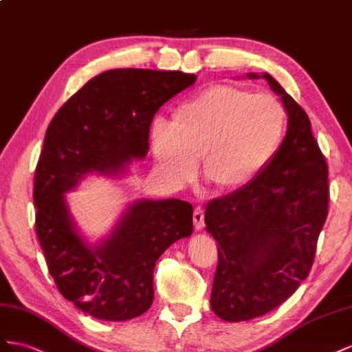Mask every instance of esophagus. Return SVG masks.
I'll return each mask as SVG.
<instances>
[{
    "label": "esophagus",
    "instance_id": "34e87169",
    "mask_svg": "<svg viewBox=\"0 0 352 352\" xmlns=\"http://www.w3.org/2000/svg\"><path fill=\"white\" fill-rule=\"evenodd\" d=\"M193 224L196 230H202L205 226V210L202 206H197L193 212Z\"/></svg>",
    "mask_w": 352,
    "mask_h": 352
}]
</instances>
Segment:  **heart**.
<instances>
[{
  "instance_id": "1",
  "label": "heart",
  "mask_w": 352,
  "mask_h": 352,
  "mask_svg": "<svg viewBox=\"0 0 352 352\" xmlns=\"http://www.w3.org/2000/svg\"><path fill=\"white\" fill-rule=\"evenodd\" d=\"M287 110L268 93L215 84L178 104L169 126H153V153L173 184L193 179L204 156V174L223 193H236L264 174L282 147Z\"/></svg>"
}]
</instances>
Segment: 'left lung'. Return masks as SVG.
I'll return each instance as SVG.
<instances>
[{
  "label": "left lung",
  "instance_id": "8db88e82",
  "mask_svg": "<svg viewBox=\"0 0 352 352\" xmlns=\"http://www.w3.org/2000/svg\"><path fill=\"white\" fill-rule=\"evenodd\" d=\"M263 78L287 110L285 142L255 183L210 200L205 212L218 242L210 308L226 321L261 317L295 294L327 218L329 169L308 115L273 76Z\"/></svg>",
  "mask_w": 352,
  "mask_h": 352
}]
</instances>
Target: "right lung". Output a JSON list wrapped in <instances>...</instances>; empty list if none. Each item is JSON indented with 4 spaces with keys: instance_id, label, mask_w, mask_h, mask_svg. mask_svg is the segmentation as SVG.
<instances>
[{
    "instance_id": "add662e5",
    "label": "right lung",
    "mask_w": 352,
    "mask_h": 352,
    "mask_svg": "<svg viewBox=\"0 0 352 352\" xmlns=\"http://www.w3.org/2000/svg\"><path fill=\"white\" fill-rule=\"evenodd\" d=\"M196 75L113 69L94 76L58 109L35 169V232L50 274L67 300L100 320H131L153 302L156 261L193 230V206L140 200L103 245L75 233L63 193L91 170L118 173L148 150L155 113Z\"/></svg>"
}]
</instances>
